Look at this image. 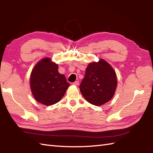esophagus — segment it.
<instances>
[{
    "label": "esophagus",
    "instance_id": "1",
    "mask_svg": "<svg viewBox=\"0 0 153 153\" xmlns=\"http://www.w3.org/2000/svg\"><path fill=\"white\" fill-rule=\"evenodd\" d=\"M79 81H75V82H73V85H74V86H79Z\"/></svg>",
    "mask_w": 153,
    "mask_h": 153
}]
</instances>
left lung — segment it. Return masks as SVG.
I'll return each mask as SVG.
<instances>
[{
    "instance_id": "obj_1",
    "label": "left lung",
    "mask_w": 153,
    "mask_h": 153,
    "mask_svg": "<svg viewBox=\"0 0 153 153\" xmlns=\"http://www.w3.org/2000/svg\"><path fill=\"white\" fill-rule=\"evenodd\" d=\"M116 72L104 59L89 63L80 90L86 101L95 105H102L113 97L117 87Z\"/></svg>"
}]
</instances>
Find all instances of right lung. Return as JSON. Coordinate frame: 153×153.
<instances>
[{
  "label": "right lung",
  "mask_w": 153,
  "mask_h": 153,
  "mask_svg": "<svg viewBox=\"0 0 153 153\" xmlns=\"http://www.w3.org/2000/svg\"><path fill=\"white\" fill-rule=\"evenodd\" d=\"M69 86L65 76L58 72V65L49 58L39 61L31 73L30 87L33 97L45 105L60 101Z\"/></svg>",
  "instance_id": "1"
}]
</instances>
